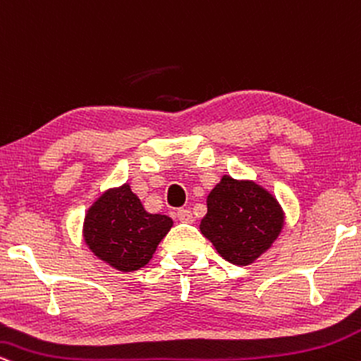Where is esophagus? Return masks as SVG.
Here are the masks:
<instances>
[{"label": "esophagus", "mask_w": 361, "mask_h": 361, "mask_svg": "<svg viewBox=\"0 0 361 361\" xmlns=\"http://www.w3.org/2000/svg\"><path fill=\"white\" fill-rule=\"evenodd\" d=\"M177 218H179V221H182V223H192L194 221L192 213H190V209H188V207H182V209L177 211Z\"/></svg>", "instance_id": "1"}]
</instances>
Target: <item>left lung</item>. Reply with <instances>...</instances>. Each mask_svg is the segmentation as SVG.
<instances>
[{
    "mask_svg": "<svg viewBox=\"0 0 361 361\" xmlns=\"http://www.w3.org/2000/svg\"><path fill=\"white\" fill-rule=\"evenodd\" d=\"M282 226L283 211L269 190L223 176L207 196V213L199 228L224 260L250 265L272 247Z\"/></svg>",
    "mask_w": 361,
    "mask_h": 361,
    "instance_id": "left-lung-1",
    "label": "left lung"
}]
</instances>
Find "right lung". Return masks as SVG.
Listing matches in <instances>:
<instances>
[{
	"instance_id": "obj_1",
	"label": "right lung",
	"mask_w": 361,
	"mask_h": 361,
	"mask_svg": "<svg viewBox=\"0 0 361 361\" xmlns=\"http://www.w3.org/2000/svg\"><path fill=\"white\" fill-rule=\"evenodd\" d=\"M171 228L169 216L147 213L137 194L125 184L106 190L89 207L82 233L97 258L121 272H133L150 262Z\"/></svg>"
}]
</instances>
